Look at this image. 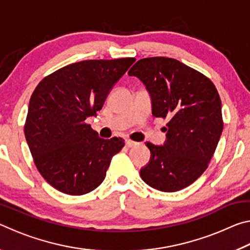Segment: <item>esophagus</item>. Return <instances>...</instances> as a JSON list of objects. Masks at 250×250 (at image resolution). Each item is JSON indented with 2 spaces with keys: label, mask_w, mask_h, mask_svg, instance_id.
Returning <instances> with one entry per match:
<instances>
[{
  "label": "esophagus",
  "mask_w": 250,
  "mask_h": 250,
  "mask_svg": "<svg viewBox=\"0 0 250 250\" xmlns=\"http://www.w3.org/2000/svg\"><path fill=\"white\" fill-rule=\"evenodd\" d=\"M137 145H138V143L132 141V140H125V146H128V147H132V146H137Z\"/></svg>",
  "instance_id": "34e87169"
}]
</instances>
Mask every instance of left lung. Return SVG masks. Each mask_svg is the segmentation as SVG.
<instances>
[{"label":"left lung","instance_id":"obj_1","mask_svg":"<svg viewBox=\"0 0 250 250\" xmlns=\"http://www.w3.org/2000/svg\"><path fill=\"white\" fill-rule=\"evenodd\" d=\"M129 76L146 84L152 113L167 119V142H146L151 160L141 179L155 189L176 192L191 185L208 167L224 128L222 101L211 80L176 59L138 61Z\"/></svg>","mask_w":250,"mask_h":250}]
</instances>
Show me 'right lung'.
<instances>
[{
    "label": "right lung",
    "instance_id": "1",
    "mask_svg": "<svg viewBox=\"0 0 250 250\" xmlns=\"http://www.w3.org/2000/svg\"><path fill=\"white\" fill-rule=\"evenodd\" d=\"M133 57L89 59L46 76L28 104L24 133L45 181L68 195H83L103 183L121 138L104 140L86 119L103 108L110 89Z\"/></svg>",
    "mask_w": 250,
    "mask_h": 250
}]
</instances>
